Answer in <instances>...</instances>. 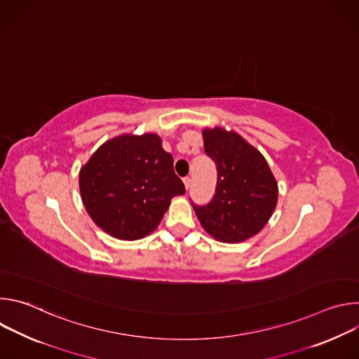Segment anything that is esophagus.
I'll use <instances>...</instances> for the list:
<instances>
[{"instance_id": "obj_1", "label": "esophagus", "mask_w": 359, "mask_h": 359, "mask_svg": "<svg viewBox=\"0 0 359 359\" xmlns=\"http://www.w3.org/2000/svg\"><path fill=\"white\" fill-rule=\"evenodd\" d=\"M183 183H184V187L189 189V187L191 186V177H190V176H186V177L183 179Z\"/></svg>"}]
</instances>
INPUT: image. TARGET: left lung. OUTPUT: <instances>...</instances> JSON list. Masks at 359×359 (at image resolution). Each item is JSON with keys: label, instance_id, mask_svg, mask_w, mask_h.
<instances>
[{"label": "left lung", "instance_id": "left-lung-1", "mask_svg": "<svg viewBox=\"0 0 359 359\" xmlns=\"http://www.w3.org/2000/svg\"><path fill=\"white\" fill-rule=\"evenodd\" d=\"M204 151L217 168L216 194L193 209L203 229L223 243H240L257 234L270 220L278 186L262 153L224 128L203 130Z\"/></svg>", "mask_w": 359, "mask_h": 359}]
</instances>
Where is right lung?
Masks as SVG:
<instances>
[{
	"label": "right lung",
	"instance_id": "1",
	"mask_svg": "<svg viewBox=\"0 0 359 359\" xmlns=\"http://www.w3.org/2000/svg\"><path fill=\"white\" fill-rule=\"evenodd\" d=\"M83 206L95 224L119 240H139L161 223L184 184L155 133L122 135L102 144L79 172Z\"/></svg>",
	"mask_w": 359,
	"mask_h": 359
}]
</instances>
